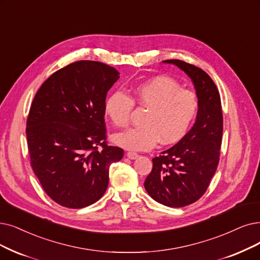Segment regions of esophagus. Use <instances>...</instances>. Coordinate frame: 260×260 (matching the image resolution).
I'll list each match as a JSON object with an SVG mask.
<instances>
[{"mask_svg":"<svg viewBox=\"0 0 260 260\" xmlns=\"http://www.w3.org/2000/svg\"><path fill=\"white\" fill-rule=\"evenodd\" d=\"M127 157H128L129 159H131V160H134V159H137V158L139 157V154H138L137 152L129 151V152H127Z\"/></svg>","mask_w":260,"mask_h":260,"instance_id":"34e87169","label":"esophagus"}]
</instances>
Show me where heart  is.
Listing matches in <instances>:
<instances>
[{"mask_svg":"<svg viewBox=\"0 0 260 260\" xmlns=\"http://www.w3.org/2000/svg\"><path fill=\"white\" fill-rule=\"evenodd\" d=\"M134 103L146 108L143 126L114 136L118 146L129 150H148L160 141L163 145L179 141L192 124L199 102L188 89L175 80L157 77L140 83L131 89V97L116 90L105 102L106 115L117 127L128 126Z\"/></svg>","mask_w":260,"mask_h":260,"instance_id":"obj_1","label":"heart"}]
</instances>
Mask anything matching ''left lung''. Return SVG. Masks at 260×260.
Returning a JSON list of instances; mask_svg holds the SVG:
<instances>
[{"mask_svg":"<svg viewBox=\"0 0 260 260\" xmlns=\"http://www.w3.org/2000/svg\"><path fill=\"white\" fill-rule=\"evenodd\" d=\"M163 63L177 66L191 78L199 111L192 129L152 159V170L144 186L155 202L179 208L199 201L208 189L220 161L223 115L219 90L203 69L180 59Z\"/></svg>","mask_w":260,"mask_h":260,"instance_id":"1","label":"left lung"}]
</instances>
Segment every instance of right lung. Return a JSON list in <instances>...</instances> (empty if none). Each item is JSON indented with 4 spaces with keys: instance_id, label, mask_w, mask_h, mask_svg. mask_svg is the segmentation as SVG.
<instances>
[{
    "instance_id": "right-lung-1",
    "label": "right lung",
    "mask_w": 260,
    "mask_h": 260,
    "mask_svg": "<svg viewBox=\"0 0 260 260\" xmlns=\"http://www.w3.org/2000/svg\"><path fill=\"white\" fill-rule=\"evenodd\" d=\"M119 72L95 60H79L40 86L26 120L30 166L50 199L67 208L99 201L110 165L123 150L107 144L105 102ZM102 148L100 149V147Z\"/></svg>"
}]
</instances>
